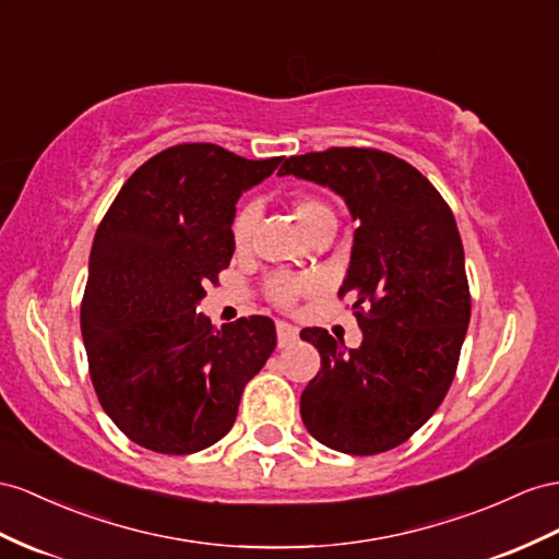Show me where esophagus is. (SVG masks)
I'll return each mask as SVG.
<instances>
[{
    "instance_id": "1",
    "label": "esophagus",
    "mask_w": 559,
    "mask_h": 559,
    "mask_svg": "<svg viewBox=\"0 0 559 559\" xmlns=\"http://www.w3.org/2000/svg\"><path fill=\"white\" fill-rule=\"evenodd\" d=\"M276 335H278V345H281V347H285V345H290V342H295V340H297L299 331H297L295 325H290V323L278 321V323H276Z\"/></svg>"
}]
</instances>
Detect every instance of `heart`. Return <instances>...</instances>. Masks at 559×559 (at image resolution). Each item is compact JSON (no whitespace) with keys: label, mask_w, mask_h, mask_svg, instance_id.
Wrapping results in <instances>:
<instances>
[{"label":"heart","mask_w":559,"mask_h":559,"mask_svg":"<svg viewBox=\"0 0 559 559\" xmlns=\"http://www.w3.org/2000/svg\"><path fill=\"white\" fill-rule=\"evenodd\" d=\"M293 212L309 236L323 224H335L333 207L328 205L321 195H313V193H299L293 200ZM254 222H257L254 203H246L236 210L231 219V238L238 250L248 248ZM313 288H317V281L309 276L288 274V271H274V274H269L264 281L266 297L278 307H293L299 297L309 295Z\"/></svg>","instance_id":"obj_1"}]
</instances>
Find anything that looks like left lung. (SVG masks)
Returning a JSON list of instances; mask_svg holds the SVG:
<instances>
[{
	"label": "left lung",
	"instance_id": "left-lung-1",
	"mask_svg": "<svg viewBox=\"0 0 559 559\" xmlns=\"http://www.w3.org/2000/svg\"><path fill=\"white\" fill-rule=\"evenodd\" d=\"M278 175L328 186L359 222L337 295L354 299L364 342L299 333L321 354L299 413L328 449L390 451L432 418L461 359L472 302L453 212L416 167L378 148L293 155Z\"/></svg>",
	"mask_w": 559,
	"mask_h": 559
}]
</instances>
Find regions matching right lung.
<instances>
[{"label":"right lung","instance_id":"right-lung-1","mask_svg":"<svg viewBox=\"0 0 559 559\" xmlns=\"http://www.w3.org/2000/svg\"><path fill=\"white\" fill-rule=\"evenodd\" d=\"M278 163L177 143L124 181L96 228L80 309L90 376L143 449L186 455L219 441L276 347L269 317L214 328L195 305L231 264L236 200Z\"/></svg>","mask_w":559,"mask_h":559}]
</instances>
